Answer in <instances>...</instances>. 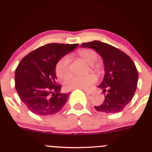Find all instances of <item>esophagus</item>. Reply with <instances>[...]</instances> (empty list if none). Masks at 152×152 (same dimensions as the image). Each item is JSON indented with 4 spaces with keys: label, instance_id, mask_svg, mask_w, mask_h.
<instances>
[{
    "label": "esophagus",
    "instance_id": "obj_1",
    "mask_svg": "<svg viewBox=\"0 0 152 152\" xmlns=\"http://www.w3.org/2000/svg\"><path fill=\"white\" fill-rule=\"evenodd\" d=\"M83 90H84L86 93L88 94V95H92V91L91 90H88V89H83Z\"/></svg>",
    "mask_w": 152,
    "mask_h": 152
}]
</instances>
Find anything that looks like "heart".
Masks as SVG:
<instances>
[{"label": "heart", "instance_id": "obj_1", "mask_svg": "<svg viewBox=\"0 0 152 152\" xmlns=\"http://www.w3.org/2000/svg\"><path fill=\"white\" fill-rule=\"evenodd\" d=\"M78 55L81 57L87 64H89L92 71L99 73H100V65L95 63L97 60V55L94 50L90 49H84L78 52ZM70 60L68 57L65 56L62 57L56 65V74L60 79H65L70 76ZM97 80L96 76L93 74L79 77L73 76L70 77L65 82V88L67 89H83L87 88L95 82Z\"/></svg>", "mask_w": 152, "mask_h": 152}]
</instances>
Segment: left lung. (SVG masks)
<instances>
[{
  "mask_svg": "<svg viewBox=\"0 0 152 152\" xmlns=\"http://www.w3.org/2000/svg\"><path fill=\"white\" fill-rule=\"evenodd\" d=\"M80 47L95 49L103 59L105 74L97 87L103 89L105 100L95 108L106 114L122 111L136 90L138 73L134 62L119 49L101 41L84 43Z\"/></svg>",
  "mask_w": 152,
  "mask_h": 152,
  "instance_id": "8db88e82",
  "label": "left lung"
}]
</instances>
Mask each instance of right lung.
<instances>
[{
    "mask_svg": "<svg viewBox=\"0 0 152 152\" xmlns=\"http://www.w3.org/2000/svg\"><path fill=\"white\" fill-rule=\"evenodd\" d=\"M79 44H48L25 56L15 71V88L20 100L33 114H55L62 110L70 93H60L56 84V65Z\"/></svg>",
    "mask_w": 152,
    "mask_h": 152,
    "instance_id": "obj_1",
    "label": "right lung"
}]
</instances>
